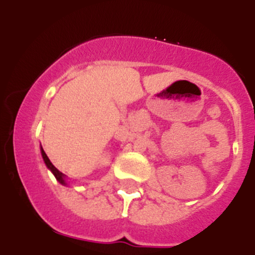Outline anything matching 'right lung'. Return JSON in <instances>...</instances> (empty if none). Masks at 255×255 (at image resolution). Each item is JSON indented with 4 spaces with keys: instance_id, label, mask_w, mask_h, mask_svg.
<instances>
[{
    "instance_id": "1",
    "label": "right lung",
    "mask_w": 255,
    "mask_h": 255,
    "mask_svg": "<svg viewBox=\"0 0 255 255\" xmlns=\"http://www.w3.org/2000/svg\"><path fill=\"white\" fill-rule=\"evenodd\" d=\"M40 152H42V157H43L44 163H46L47 167H48L49 170L52 171V173L55 175L56 180H57V181L60 182V184H62V185H66V181H65V176H66V175H64V173L61 172V171H58L57 168H56L55 166L52 164V162L49 161V158H48V157H47V154H46V152H44V150H43V148L40 149Z\"/></svg>"
}]
</instances>
